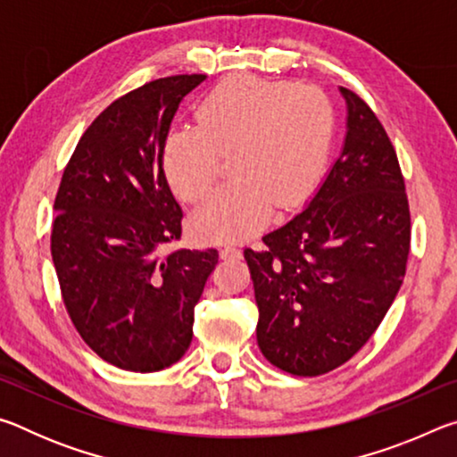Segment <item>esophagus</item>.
<instances>
[{
    "instance_id": "esophagus-1",
    "label": "esophagus",
    "mask_w": 457,
    "mask_h": 457,
    "mask_svg": "<svg viewBox=\"0 0 457 457\" xmlns=\"http://www.w3.org/2000/svg\"><path fill=\"white\" fill-rule=\"evenodd\" d=\"M220 253H221L223 260H229V258H239V256H242V250H239L236 244H226V245L221 247Z\"/></svg>"
}]
</instances>
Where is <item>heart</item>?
Here are the masks:
<instances>
[{
	"label": "heart",
	"mask_w": 457,
	"mask_h": 457,
	"mask_svg": "<svg viewBox=\"0 0 457 457\" xmlns=\"http://www.w3.org/2000/svg\"><path fill=\"white\" fill-rule=\"evenodd\" d=\"M197 127L171 130L163 169L173 191L199 201L218 181L221 154L231 157L236 183L213 193L193 213L191 228L205 239H244L266 226L274 205L298 207L327 167L335 111L314 87L234 76L201 100Z\"/></svg>",
	"instance_id": "obj_1"
}]
</instances>
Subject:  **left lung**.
Here are the masks:
<instances>
[{"label":"left lung","instance_id":"8db88e82","mask_svg":"<svg viewBox=\"0 0 457 457\" xmlns=\"http://www.w3.org/2000/svg\"><path fill=\"white\" fill-rule=\"evenodd\" d=\"M343 151L304 212L245 247L260 311L256 337L274 367L316 377L373 337L403 284L411 215L397 153L353 90Z\"/></svg>","mask_w":457,"mask_h":457}]
</instances>
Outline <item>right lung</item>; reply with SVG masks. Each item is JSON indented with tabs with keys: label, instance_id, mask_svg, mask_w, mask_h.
<instances>
[{
	"label": "right lung",
	"instance_id": "right-lung-1",
	"mask_svg": "<svg viewBox=\"0 0 457 457\" xmlns=\"http://www.w3.org/2000/svg\"><path fill=\"white\" fill-rule=\"evenodd\" d=\"M205 74L167 76L114 100L80 137L54 201L52 260L84 343L111 365L154 373L189 349L193 311L218 250L161 247L181 237L163 145Z\"/></svg>",
	"mask_w": 457,
	"mask_h": 457
}]
</instances>
